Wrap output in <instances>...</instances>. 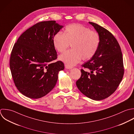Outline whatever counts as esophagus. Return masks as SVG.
Here are the masks:
<instances>
[{
	"instance_id": "34e87169",
	"label": "esophagus",
	"mask_w": 134,
	"mask_h": 134,
	"mask_svg": "<svg viewBox=\"0 0 134 134\" xmlns=\"http://www.w3.org/2000/svg\"><path fill=\"white\" fill-rule=\"evenodd\" d=\"M65 68L67 69H71L72 68V67L69 66H68V65H65Z\"/></svg>"
}]
</instances>
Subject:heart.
<instances>
[{"instance_id": "1", "label": "heart", "mask_w": 134, "mask_h": 134, "mask_svg": "<svg viewBox=\"0 0 134 134\" xmlns=\"http://www.w3.org/2000/svg\"><path fill=\"white\" fill-rule=\"evenodd\" d=\"M100 42V36L96 31L79 23L66 26L63 34L58 33L53 38L54 47L59 53L64 52L71 45V49L59 57L60 61L69 66L76 65L81 59L92 58L98 51Z\"/></svg>"}]
</instances>
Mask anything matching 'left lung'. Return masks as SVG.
<instances>
[{
  "mask_svg": "<svg viewBox=\"0 0 134 134\" xmlns=\"http://www.w3.org/2000/svg\"><path fill=\"white\" fill-rule=\"evenodd\" d=\"M100 36L94 56L82 67L81 76L76 81L80 91L94 100H101L113 94L121 82L124 72L120 46L113 34L97 23L89 22Z\"/></svg>",
  "mask_w": 134,
  "mask_h": 134,
  "instance_id": "1",
  "label": "left lung"
}]
</instances>
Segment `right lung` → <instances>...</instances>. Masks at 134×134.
Listing matches in <instances>:
<instances>
[{"label": "right lung", "instance_id": "add662e5", "mask_svg": "<svg viewBox=\"0 0 134 134\" xmlns=\"http://www.w3.org/2000/svg\"><path fill=\"white\" fill-rule=\"evenodd\" d=\"M63 27L55 21L38 22L19 37L12 48L10 68L18 90L31 99H39L55 86L59 72L64 69L53 38Z\"/></svg>", "mask_w": 134, "mask_h": 134}]
</instances>
